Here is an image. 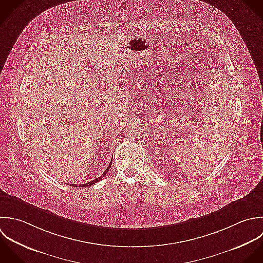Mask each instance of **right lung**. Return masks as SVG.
<instances>
[{
    "mask_svg": "<svg viewBox=\"0 0 263 263\" xmlns=\"http://www.w3.org/2000/svg\"><path fill=\"white\" fill-rule=\"evenodd\" d=\"M110 165H111V162H110V164L108 165V167L105 169V171L101 174V176H99L98 178H96V179H94V180H92V181H90V182H88V183H84V184H80V185H77V184H69V183H66V184H68V185H71V186H74V187H77V186H80V187H86V186H90V185H92V184H94V183H96V182H98L100 179H102L103 177H104V175H106V173L108 172V170H109V168H110Z\"/></svg>",
    "mask_w": 263,
    "mask_h": 263,
    "instance_id": "1",
    "label": "right lung"
}]
</instances>
